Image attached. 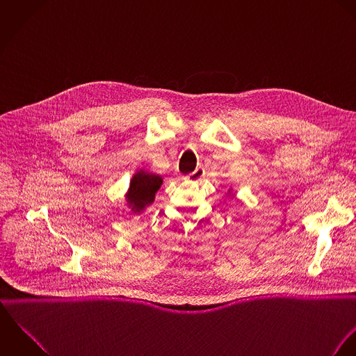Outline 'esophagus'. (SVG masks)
Instances as JSON below:
<instances>
[{
  "instance_id": "34e87169",
  "label": "esophagus",
  "mask_w": 356,
  "mask_h": 356,
  "mask_svg": "<svg viewBox=\"0 0 356 356\" xmlns=\"http://www.w3.org/2000/svg\"><path fill=\"white\" fill-rule=\"evenodd\" d=\"M204 177V168L203 167H197L192 174H189V175H186L185 177V179L186 181H189V182H197V181H200L202 178Z\"/></svg>"
}]
</instances>
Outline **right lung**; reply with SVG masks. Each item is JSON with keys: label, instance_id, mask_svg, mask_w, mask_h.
Segmentation results:
<instances>
[{"label": "right lung", "instance_id": "obj_1", "mask_svg": "<svg viewBox=\"0 0 356 356\" xmlns=\"http://www.w3.org/2000/svg\"><path fill=\"white\" fill-rule=\"evenodd\" d=\"M163 178L144 170L137 171L130 181V188L126 195L129 207L133 212H141L154 202V195L160 189Z\"/></svg>", "mask_w": 356, "mask_h": 356}]
</instances>
